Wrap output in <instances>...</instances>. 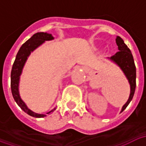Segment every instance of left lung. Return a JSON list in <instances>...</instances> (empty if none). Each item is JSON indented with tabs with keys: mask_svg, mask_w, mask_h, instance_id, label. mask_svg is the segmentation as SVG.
<instances>
[{
	"mask_svg": "<svg viewBox=\"0 0 146 146\" xmlns=\"http://www.w3.org/2000/svg\"><path fill=\"white\" fill-rule=\"evenodd\" d=\"M116 45L118 46L119 51L116 52L113 56L108 58V59L112 61L113 63L117 65L120 68V70H122L123 74L125 75L126 78L128 80L130 88H131L128 99L125 104L123 106L120 111V113H122L131 102L135 94V88H136V67H135L131 51H130V49L125 44L123 39L119 36H117L116 39Z\"/></svg>",
	"mask_w": 146,
	"mask_h": 146,
	"instance_id": "left-lung-1",
	"label": "left lung"
}]
</instances>
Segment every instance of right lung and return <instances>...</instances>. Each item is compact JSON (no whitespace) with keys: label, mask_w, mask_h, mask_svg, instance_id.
<instances>
[{"label":"right lung","mask_w":146,"mask_h":146,"mask_svg":"<svg viewBox=\"0 0 146 146\" xmlns=\"http://www.w3.org/2000/svg\"><path fill=\"white\" fill-rule=\"evenodd\" d=\"M54 40V36L51 35V33H44V32H40L33 34L27 41L24 43L21 46L19 50L18 51L15 60L14 62V64L12 66L11 73V89L12 96L14 98L15 101L17 103L18 106L23 110L25 113L29 114L30 116L36 118H42L44 117L47 115H49L54 112L56 110L54 107L53 110L51 111H48L45 113H37L33 112L31 110H30L27 104L23 102V100L21 98L20 94H19V81H20L21 74L23 73L24 66L27 62L28 57L30 56L31 52H33L34 50L42 45L45 41L48 40Z\"/></svg>","instance_id":"obj_1"}]
</instances>
